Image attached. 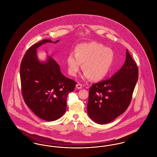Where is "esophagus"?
Wrapping results in <instances>:
<instances>
[{"mask_svg": "<svg viewBox=\"0 0 157 157\" xmlns=\"http://www.w3.org/2000/svg\"><path fill=\"white\" fill-rule=\"evenodd\" d=\"M76 88L78 89V90H81V89H82V84H81V83H78V84H76Z\"/></svg>", "mask_w": 157, "mask_h": 157, "instance_id": "obj_1", "label": "esophagus"}]
</instances>
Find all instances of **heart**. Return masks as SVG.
Returning a JSON list of instances; mask_svg holds the SVG:
<instances>
[{
  "label": "heart",
  "mask_w": 157,
  "mask_h": 157,
  "mask_svg": "<svg viewBox=\"0 0 157 157\" xmlns=\"http://www.w3.org/2000/svg\"><path fill=\"white\" fill-rule=\"evenodd\" d=\"M114 60L115 54L111 48L95 42L82 43L76 46L75 55L71 53L67 56V72L75 76L82 64L84 78L98 81L109 74Z\"/></svg>",
  "instance_id": "heart-1"
}]
</instances>
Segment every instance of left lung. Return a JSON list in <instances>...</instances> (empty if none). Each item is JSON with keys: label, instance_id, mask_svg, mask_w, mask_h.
Segmentation results:
<instances>
[{"label": "left lung", "instance_id": "left-lung-1", "mask_svg": "<svg viewBox=\"0 0 157 157\" xmlns=\"http://www.w3.org/2000/svg\"><path fill=\"white\" fill-rule=\"evenodd\" d=\"M138 79V69L127 49L124 65L109 79L98 82L90 88L87 112L98 124L117 118L130 104Z\"/></svg>", "mask_w": 157, "mask_h": 157}]
</instances>
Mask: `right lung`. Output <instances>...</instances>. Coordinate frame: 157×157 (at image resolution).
I'll list each match as a JSON object with an SVG mask.
<instances>
[{"label": "right lung", "mask_w": 157, "mask_h": 157, "mask_svg": "<svg viewBox=\"0 0 157 157\" xmlns=\"http://www.w3.org/2000/svg\"><path fill=\"white\" fill-rule=\"evenodd\" d=\"M44 39L32 45L23 58L20 76L25 102L37 117L47 121L59 119L66 111L67 98L74 91L76 82L63 75L59 65L52 57L40 62L36 49L46 43H57Z\"/></svg>", "instance_id": "add662e5"}]
</instances>
